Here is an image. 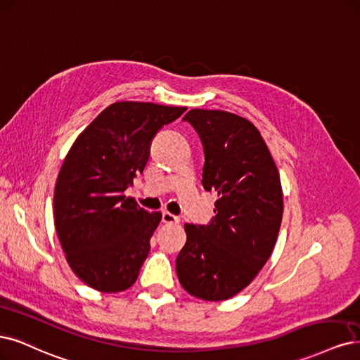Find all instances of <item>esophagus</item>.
<instances>
[{
    "mask_svg": "<svg viewBox=\"0 0 360 360\" xmlns=\"http://www.w3.org/2000/svg\"><path fill=\"white\" fill-rule=\"evenodd\" d=\"M162 221H164V223H179L180 219H179L177 216H174V214L168 213V212H164V213H162Z\"/></svg>",
    "mask_w": 360,
    "mask_h": 360,
    "instance_id": "1",
    "label": "esophagus"
}]
</instances>
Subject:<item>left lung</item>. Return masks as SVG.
I'll return each instance as SVG.
<instances>
[{"label": "left lung", "instance_id": "8db88e82", "mask_svg": "<svg viewBox=\"0 0 360 360\" xmlns=\"http://www.w3.org/2000/svg\"><path fill=\"white\" fill-rule=\"evenodd\" d=\"M204 147L202 186L216 191L208 225L186 223L188 240L176 259L186 292L223 301L249 286L266 264L283 217L280 174L250 120L221 110L186 113Z\"/></svg>", "mask_w": 360, "mask_h": 360}]
</instances>
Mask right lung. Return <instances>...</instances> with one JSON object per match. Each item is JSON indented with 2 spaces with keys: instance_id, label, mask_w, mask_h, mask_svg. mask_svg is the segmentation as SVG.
<instances>
[{
  "instance_id": "obj_1",
  "label": "right lung",
  "mask_w": 360,
  "mask_h": 360,
  "mask_svg": "<svg viewBox=\"0 0 360 360\" xmlns=\"http://www.w3.org/2000/svg\"><path fill=\"white\" fill-rule=\"evenodd\" d=\"M184 111L115 103L70 148L55 186L53 217L67 262L88 286L115 293L139 278L162 214L146 212L125 191L143 172L158 131Z\"/></svg>"
}]
</instances>
